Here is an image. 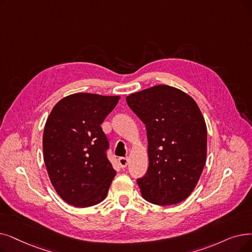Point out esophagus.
I'll return each mask as SVG.
<instances>
[{
  "label": "esophagus",
  "mask_w": 252,
  "mask_h": 252,
  "mask_svg": "<svg viewBox=\"0 0 252 252\" xmlns=\"http://www.w3.org/2000/svg\"><path fill=\"white\" fill-rule=\"evenodd\" d=\"M118 162H119L120 167L126 168L127 166V163H128V158H119Z\"/></svg>",
  "instance_id": "esophagus-1"
}]
</instances>
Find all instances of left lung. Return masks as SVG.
<instances>
[{
    "instance_id": "8db88e82",
    "label": "left lung",
    "mask_w": 252,
    "mask_h": 252,
    "mask_svg": "<svg viewBox=\"0 0 252 252\" xmlns=\"http://www.w3.org/2000/svg\"><path fill=\"white\" fill-rule=\"evenodd\" d=\"M146 126L149 166L137 183L142 196L160 206L178 204L191 193L207 156V127L191 96L157 85L126 96Z\"/></svg>"
}]
</instances>
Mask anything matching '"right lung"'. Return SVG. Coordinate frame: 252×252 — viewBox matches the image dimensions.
I'll return each mask as SVG.
<instances>
[{"instance_id": "add662e5", "label": "right lung", "mask_w": 252, "mask_h": 252, "mask_svg": "<svg viewBox=\"0 0 252 252\" xmlns=\"http://www.w3.org/2000/svg\"><path fill=\"white\" fill-rule=\"evenodd\" d=\"M118 95L74 94L53 107L43 134L50 181L61 198L75 207L101 203L116 175L107 158L109 141L101 125Z\"/></svg>"}]
</instances>
